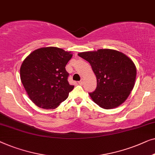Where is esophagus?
Instances as JSON below:
<instances>
[{"instance_id":"esophagus-1","label":"esophagus","mask_w":155,"mask_h":155,"mask_svg":"<svg viewBox=\"0 0 155 155\" xmlns=\"http://www.w3.org/2000/svg\"><path fill=\"white\" fill-rule=\"evenodd\" d=\"M78 83L79 85H83V84H84V79H81V81H79Z\"/></svg>"}]
</instances>
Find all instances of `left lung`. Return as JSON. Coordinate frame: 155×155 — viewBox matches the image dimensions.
Returning <instances> with one entry per match:
<instances>
[{"label": "left lung", "mask_w": 155, "mask_h": 155, "mask_svg": "<svg viewBox=\"0 0 155 155\" xmlns=\"http://www.w3.org/2000/svg\"><path fill=\"white\" fill-rule=\"evenodd\" d=\"M78 55L90 63L97 78V87L89 93L100 107H117L127 99L136 77L134 63L124 53L111 49L80 53Z\"/></svg>", "instance_id": "1"}]
</instances>
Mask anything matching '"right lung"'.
I'll return each instance as SVG.
<instances>
[{
    "instance_id": "right-lung-1",
    "label": "right lung",
    "mask_w": 155,
    "mask_h": 155,
    "mask_svg": "<svg viewBox=\"0 0 155 155\" xmlns=\"http://www.w3.org/2000/svg\"><path fill=\"white\" fill-rule=\"evenodd\" d=\"M71 52L47 47L32 52L24 60L20 78L31 101L39 107L55 109L64 101L74 86L68 82L65 67Z\"/></svg>"
}]
</instances>
